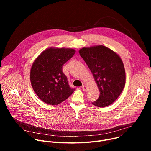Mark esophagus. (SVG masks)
<instances>
[{"label": "esophagus", "instance_id": "1", "mask_svg": "<svg viewBox=\"0 0 151 151\" xmlns=\"http://www.w3.org/2000/svg\"><path fill=\"white\" fill-rule=\"evenodd\" d=\"M82 89H83L84 91H88V88H87L86 86L83 85V86H82Z\"/></svg>", "mask_w": 151, "mask_h": 151}]
</instances>
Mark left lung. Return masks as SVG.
<instances>
[{
	"mask_svg": "<svg viewBox=\"0 0 151 151\" xmlns=\"http://www.w3.org/2000/svg\"><path fill=\"white\" fill-rule=\"evenodd\" d=\"M88 65L100 91L99 99L92 104L105 107L120 96L125 84V71L120 57L103 45L83 47L79 51Z\"/></svg>",
	"mask_w": 151,
	"mask_h": 151,
	"instance_id": "8db88e82",
	"label": "left lung"
}]
</instances>
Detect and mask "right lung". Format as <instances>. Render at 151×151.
I'll use <instances>...</instances> for the list:
<instances>
[{
	"label": "right lung",
	"instance_id": "1",
	"mask_svg": "<svg viewBox=\"0 0 151 151\" xmlns=\"http://www.w3.org/2000/svg\"><path fill=\"white\" fill-rule=\"evenodd\" d=\"M75 52L71 48L51 47L43 51L33 63L31 85L37 96L46 104L57 105L75 91L70 87L62 67Z\"/></svg>",
	"mask_w": 151,
	"mask_h": 151
}]
</instances>
